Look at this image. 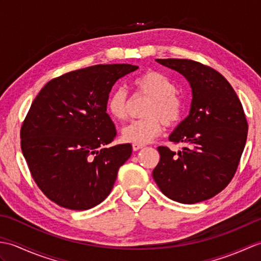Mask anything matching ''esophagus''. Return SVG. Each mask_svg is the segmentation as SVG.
Returning <instances> with one entry per match:
<instances>
[{
	"instance_id": "1",
	"label": "esophagus",
	"mask_w": 261,
	"mask_h": 261,
	"mask_svg": "<svg viewBox=\"0 0 261 261\" xmlns=\"http://www.w3.org/2000/svg\"><path fill=\"white\" fill-rule=\"evenodd\" d=\"M143 147H145V146L139 145V143H134V145H132V149H134V151H138V150H139V149H141Z\"/></svg>"
}]
</instances>
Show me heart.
<instances>
[{
	"label": "heart",
	"mask_w": 261,
	"mask_h": 261,
	"mask_svg": "<svg viewBox=\"0 0 261 261\" xmlns=\"http://www.w3.org/2000/svg\"><path fill=\"white\" fill-rule=\"evenodd\" d=\"M132 86L138 93L151 97V102L146 111L148 118L132 121L125 125L121 137L125 142L146 145L162 134L163 121L167 125H173L180 120L184 104L177 96V88L173 81L160 71H146L136 77ZM107 108L115 120L122 121L126 118L127 94L123 87L115 88L110 94Z\"/></svg>",
	"instance_id": "1"
}]
</instances>
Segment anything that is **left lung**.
Returning a JSON list of instances; mask_svg holds the SVG:
<instances>
[{"instance_id":"1","label":"left lung","mask_w":261,"mask_h":261,"mask_svg":"<svg viewBox=\"0 0 261 261\" xmlns=\"http://www.w3.org/2000/svg\"><path fill=\"white\" fill-rule=\"evenodd\" d=\"M190 83V113L169 136L181 151L158 147L152 177L166 196L194 204L215 196L231 181L246 146L248 123L230 83L213 68L190 59H156Z\"/></svg>"}]
</instances>
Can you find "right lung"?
Here are the masks:
<instances>
[{"label":"right lung","mask_w":261,"mask_h":261,"mask_svg":"<svg viewBox=\"0 0 261 261\" xmlns=\"http://www.w3.org/2000/svg\"><path fill=\"white\" fill-rule=\"evenodd\" d=\"M138 66L95 65L54 79L41 88L21 127V149L32 178L53 202L83 211L104 201L130 143L107 147L116 131L107 113L115 82Z\"/></svg>","instance_id":"1"}]
</instances>
